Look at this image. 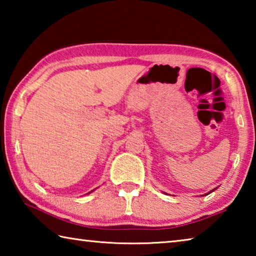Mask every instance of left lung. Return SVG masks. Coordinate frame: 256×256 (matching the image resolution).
I'll list each match as a JSON object with an SVG mask.
<instances>
[{"label":"left lung","instance_id":"obj_1","mask_svg":"<svg viewBox=\"0 0 256 256\" xmlns=\"http://www.w3.org/2000/svg\"><path fill=\"white\" fill-rule=\"evenodd\" d=\"M214 190H216V188H214ZM214 190H210V192H209V193H211V192H214ZM209 193H206V196H208V194H209Z\"/></svg>","mask_w":256,"mask_h":256}]
</instances>
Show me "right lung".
<instances>
[{
  "mask_svg": "<svg viewBox=\"0 0 256 256\" xmlns=\"http://www.w3.org/2000/svg\"><path fill=\"white\" fill-rule=\"evenodd\" d=\"M89 193H90V192H89Z\"/></svg>",
  "mask_w": 256,
  "mask_h": 256,
  "instance_id": "1",
  "label": "right lung"
}]
</instances>
